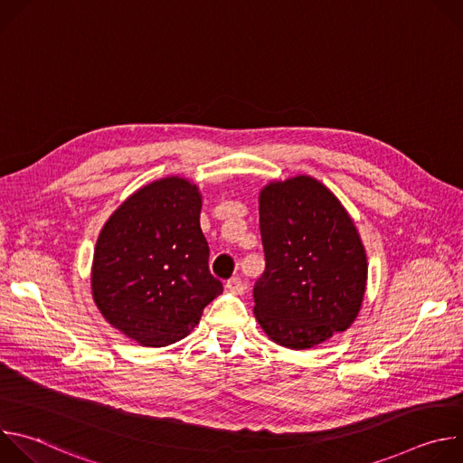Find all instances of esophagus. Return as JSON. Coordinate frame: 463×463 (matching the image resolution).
<instances>
[{
    "label": "esophagus",
    "mask_w": 463,
    "mask_h": 463,
    "mask_svg": "<svg viewBox=\"0 0 463 463\" xmlns=\"http://www.w3.org/2000/svg\"><path fill=\"white\" fill-rule=\"evenodd\" d=\"M225 288H227L231 293H234V295H241V293L245 291V284H243V280H241L240 277L229 279L227 284H225Z\"/></svg>",
    "instance_id": "34e87169"
}]
</instances>
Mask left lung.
Instances as JSON below:
<instances>
[{"mask_svg":"<svg viewBox=\"0 0 463 463\" xmlns=\"http://www.w3.org/2000/svg\"><path fill=\"white\" fill-rule=\"evenodd\" d=\"M266 271L254 315L271 341L313 348L355 320L366 286V254L337 197L313 177L271 183L260 194Z\"/></svg>","mask_w":463,"mask_h":463,"instance_id":"obj_1","label":"left lung"}]
</instances>
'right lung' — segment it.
Here are the masks:
<instances>
[{"label": "right lung", "instance_id": "add662e5", "mask_svg": "<svg viewBox=\"0 0 463 463\" xmlns=\"http://www.w3.org/2000/svg\"><path fill=\"white\" fill-rule=\"evenodd\" d=\"M202 195L181 177L154 181L113 213L93 258L104 318L145 346L181 341L223 286L211 275Z\"/></svg>", "mask_w": 463, "mask_h": 463}]
</instances>
